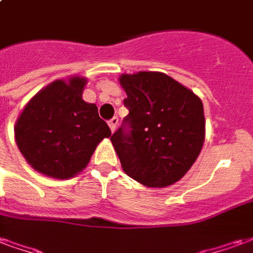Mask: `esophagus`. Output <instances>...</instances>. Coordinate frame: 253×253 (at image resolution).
Masks as SVG:
<instances>
[{"mask_svg": "<svg viewBox=\"0 0 253 253\" xmlns=\"http://www.w3.org/2000/svg\"><path fill=\"white\" fill-rule=\"evenodd\" d=\"M118 123H119V119H118V118H112V119H111L110 122H108V126H110V128H111V131L114 132L116 130V126H118Z\"/></svg>", "mask_w": 253, "mask_h": 253, "instance_id": "34e87169", "label": "esophagus"}]
</instances>
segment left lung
Masks as SVG:
<instances>
[{"label":"left lung","instance_id":"8db88e82","mask_svg":"<svg viewBox=\"0 0 253 253\" xmlns=\"http://www.w3.org/2000/svg\"><path fill=\"white\" fill-rule=\"evenodd\" d=\"M128 115L111 142L125 173L146 187L164 188L186 175L205 142L202 100L165 73L122 74Z\"/></svg>","mask_w":253,"mask_h":253}]
</instances>
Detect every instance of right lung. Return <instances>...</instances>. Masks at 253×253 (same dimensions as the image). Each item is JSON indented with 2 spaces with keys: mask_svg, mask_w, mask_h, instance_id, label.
Segmentation results:
<instances>
[{
  "mask_svg": "<svg viewBox=\"0 0 253 253\" xmlns=\"http://www.w3.org/2000/svg\"><path fill=\"white\" fill-rule=\"evenodd\" d=\"M86 78L55 80L27 103L14 125V139L27 163L42 175L66 180L89 164L110 127L96 104L83 100Z\"/></svg>",
  "mask_w": 253,
  "mask_h": 253,
  "instance_id": "right-lung-1",
  "label": "right lung"
}]
</instances>
